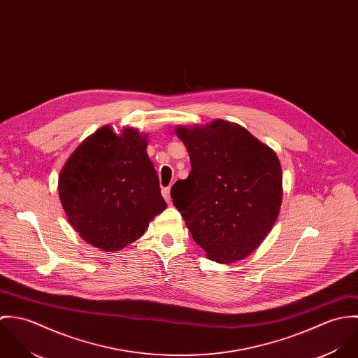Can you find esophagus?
Masks as SVG:
<instances>
[{"instance_id": "34e87169", "label": "esophagus", "mask_w": 358, "mask_h": 358, "mask_svg": "<svg viewBox=\"0 0 358 358\" xmlns=\"http://www.w3.org/2000/svg\"><path fill=\"white\" fill-rule=\"evenodd\" d=\"M161 193H162V197L165 199V201H166L168 204H171V189H169V187H164V189L161 190Z\"/></svg>"}]
</instances>
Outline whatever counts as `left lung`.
<instances>
[{
	"label": "left lung",
	"instance_id": "1",
	"mask_svg": "<svg viewBox=\"0 0 358 358\" xmlns=\"http://www.w3.org/2000/svg\"><path fill=\"white\" fill-rule=\"evenodd\" d=\"M192 171L171 190L206 257L233 263L252 254L273 229L282 203V169L273 149L244 127L213 120L179 125Z\"/></svg>",
	"mask_w": 358,
	"mask_h": 358
}]
</instances>
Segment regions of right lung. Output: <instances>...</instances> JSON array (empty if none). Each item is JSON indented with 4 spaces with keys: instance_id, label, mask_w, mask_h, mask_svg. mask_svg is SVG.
I'll return each mask as SVG.
<instances>
[{
    "instance_id": "right-lung-1",
    "label": "right lung",
    "mask_w": 358,
    "mask_h": 358,
    "mask_svg": "<svg viewBox=\"0 0 358 358\" xmlns=\"http://www.w3.org/2000/svg\"><path fill=\"white\" fill-rule=\"evenodd\" d=\"M148 135L104 125L64 162L59 199L70 224L92 247L115 252L136 241L166 203L148 155Z\"/></svg>"
}]
</instances>
